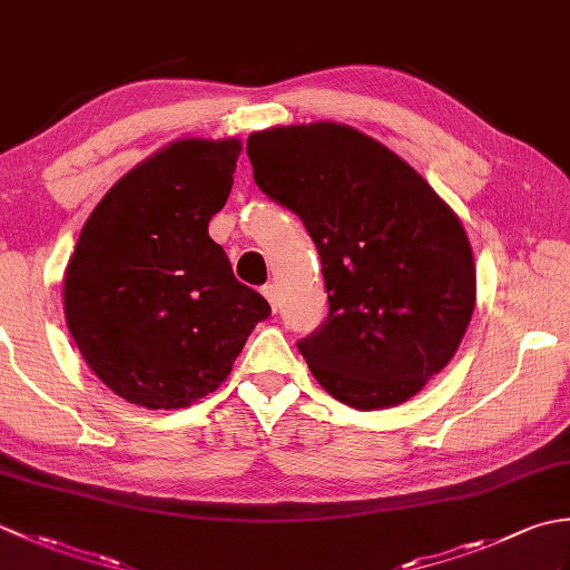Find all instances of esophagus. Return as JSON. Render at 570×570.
<instances>
[{
    "label": "esophagus",
    "instance_id": "34e87169",
    "mask_svg": "<svg viewBox=\"0 0 570 570\" xmlns=\"http://www.w3.org/2000/svg\"><path fill=\"white\" fill-rule=\"evenodd\" d=\"M262 294H264V298L269 301V306H272V311H276V304H278V294H276V286L274 284H266L264 288H262Z\"/></svg>",
    "mask_w": 570,
    "mask_h": 570
}]
</instances>
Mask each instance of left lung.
Segmentation results:
<instances>
[{"label": "left lung", "instance_id": "obj_1", "mask_svg": "<svg viewBox=\"0 0 570 570\" xmlns=\"http://www.w3.org/2000/svg\"><path fill=\"white\" fill-rule=\"evenodd\" d=\"M266 196L316 242L328 318L298 343L325 392L353 409L416 396L458 353L475 308L465 227L402 156L337 122L252 131Z\"/></svg>", "mask_w": 570, "mask_h": 570}]
</instances>
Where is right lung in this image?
I'll use <instances>...</instances> for the list:
<instances>
[{"mask_svg":"<svg viewBox=\"0 0 570 570\" xmlns=\"http://www.w3.org/2000/svg\"><path fill=\"white\" fill-rule=\"evenodd\" d=\"M239 151L237 137L176 139L119 178L80 229L63 276L66 325L129 404H196L272 313L208 235Z\"/></svg>","mask_w":570,"mask_h":570,"instance_id":"right-lung-1","label":"right lung"}]
</instances>
